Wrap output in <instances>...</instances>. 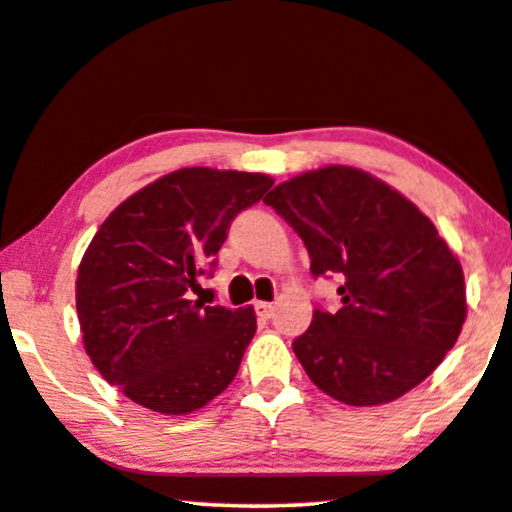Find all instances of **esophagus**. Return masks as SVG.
Instances as JSON below:
<instances>
[{
  "label": "esophagus",
  "mask_w": 512,
  "mask_h": 512,
  "mask_svg": "<svg viewBox=\"0 0 512 512\" xmlns=\"http://www.w3.org/2000/svg\"><path fill=\"white\" fill-rule=\"evenodd\" d=\"M255 311H257V316L267 320V318L274 316V304H269V302H257V304H255Z\"/></svg>",
  "instance_id": "34e87169"
}]
</instances>
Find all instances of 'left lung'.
Returning a JSON list of instances; mask_svg holds the SVG:
<instances>
[{
	"label": "left lung",
	"instance_id": "obj_1",
	"mask_svg": "<svg viewBox=\"0 0 512 512\" xmlns=\"http://www.w3.org/2000/svg\"><path fill=\"white\" fill-rule=\"evenodd\" d=\"M304 238L311 274H339L342 309H316L292 342L320 391L351 407L419 386L466 323V283L435 224L384 180L353 166L306 170L264 199Z\"/></svg>",
	"mask_w": 512,
	"mask_h": 512
}]
</instances>
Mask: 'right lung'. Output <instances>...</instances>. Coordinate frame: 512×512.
<instances>
[{
    "label": "right lung",
    "mask_w": 512,
    "mask_h": 512,
    "mask_svg": "<svg viewBox=\"0 0 512 512\" xmlns=\"http://www.w3.org/2000/svg\"><path fill=\"white\" fill-rule=\"evenodd\" d=\"M274 177L208 166L149 182L109 213L77 269L84 351L102 379L147 410H201L234 381L255 337L252 306L189 299L234 217Z\"/></svg>",
    "instance_id": "right-lung-1"
}]
</instances>
